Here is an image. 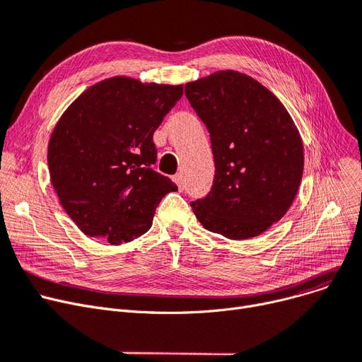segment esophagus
Wrapping results in <instances>:
<instances>
[{"label":"esophagus","instance_id":"esophagus-1","mask_svg":"<svg viewBox=\"0 0 362 362\" xmlns=\"http://www.w3.org/2000/svg\"><path fill=\"white\" fill-rule=\"evenodd\" d=\"M173 180L176 182V185H177V187H179V191H183L185 183H183V176H182V173H177V175L173 176Z\"/></svg>","mask_w":362,"mask_h":362}]
</instances>
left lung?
<instances>
[{
	"label": "left lung",
	"instance_id": "8db88e82",
	"mask_svg": "<svg viewBox=\"0 0 362 362\" xmlns=\"http://www.w3.org/2000/svg\"><path fill=\"white\" fill-rule=\"evenodd\" d=\"M210 133L214 180L192 201L199 223L229 240L253 238L287 213L303 175V144L287 109L255 78L218 71L185 86Z\"/></svg>",
	"mask_w": 362,
	"mask_h": 362
}]
</instances>
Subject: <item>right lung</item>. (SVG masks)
Instances as JSON below:
<instances>
[{"instance_id":"add662e5","label":"right lung","mask_w":362,"mask_h":362,"mask_svg":"<svg viewBox=\"0 0 362 362\" xmlns=\"http://www.w3.org/2000/svg\"><path fill=\"white\" fill-rule=\"evenodd\" d=\"M183 86L107 78L87 88L57 121L47 163L62 207L93 238L118 245L144 235L176 183L153 171V133Z\"/></svg>"}]
</instances>
